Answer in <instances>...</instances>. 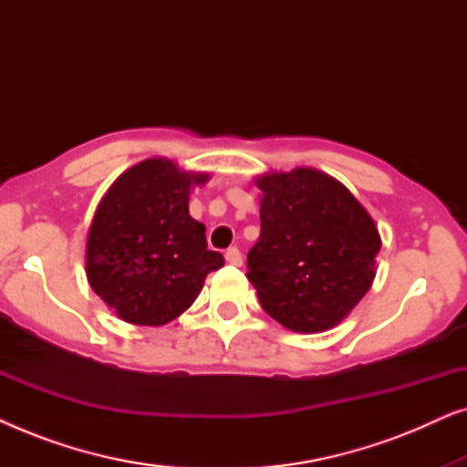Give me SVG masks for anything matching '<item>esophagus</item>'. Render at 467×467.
Returning <instances> with one entry per match:
<instances>
[{
    "label": "esophagus",
    "instance_id": "obj_1",
    "mask_svg": "<svg viewBox=\"0 0 467 467\" xmlns=\"http://www.w3.org/2000/svg\"><path fill=\"white\" fill-rule=\"evenodd\" d=\"M225 259H227V264H232V265H242V253L235 246L227 248Z\"/></svg>",
    "mask_w": 467,
    "mask_h": 467
}]
</instances>
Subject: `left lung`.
<instances>
[{"label":"left lung","mask_w":467,"mask_h":467,"mask_svg":"<svg viewBox=\"0 0 467 467\" xmlns=\"http://www.w3.org/2000/svg\"><path fill=\"white\" fill-rule=\"evenodd\" d=\"M261 234L248 272L264 310L283 327L318 334L361 302L376 276L380 235L357 197L325 171L257 176Z\"/></svg>","instance_id":"8db88e82"}]
</instances>
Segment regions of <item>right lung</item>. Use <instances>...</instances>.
Here are the masks:
<instances>
[{"instance_id":"add662e5","label":"right lung","mask_w":467,"mask_h":467,"mask_svg":"<svg viewBox=\"0 0 467 467\" xmlns=\"http://www.w3.org/2000/svg\"><path fill=\"white\" fill-rule=\"evenodd\" d=\"M208 178L152 157L123 171L101 197L88 227L87 278L119 318L150 327L174 321L225 264L189 214L191 189Z\"/></svg>"}]
</instances>
